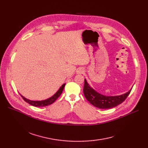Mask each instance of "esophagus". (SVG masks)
I'll return each mask as SVG.
<instances>
[{"instance_id":"34e87169","label":"esophagus","mask_w":148,"mask_h":148,"mask_svg":"<svg viewBox=\"0 0 148 148\" xmlns=\"http://www.w3.org/2000/svg\"><path fill=\"white\" fill-rule=\"evenodd\" d=\"M84 70L82 68H79L77 70V73L78 74H84Z\"/></svg>"}]
</instances>
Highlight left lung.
I'll list each match as a JSON object with an SVG mask.
<instances>
[{
    "instance_id": "left-lung-1",
    "label": "left lung",
    "mask_w": 148,
    "mask_h": 148,
    "mask_svg": "<svg viewBox=\"0 0 148 148\" xmlns=\"http://www.w3.org/2000/svg\"><path fill=\"white\" fill-rule=\"evenodd\" d=\"M132 89L121 95L106 96L93 89L84 79L83 93L88 101L94 106L101 109H107L116 107L123 103L127 98Z\"/></svg>"
}]
</instances>
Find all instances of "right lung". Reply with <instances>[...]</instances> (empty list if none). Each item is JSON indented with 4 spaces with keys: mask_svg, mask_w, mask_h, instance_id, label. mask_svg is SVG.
I'll use <instances>...</instances> for the list:
<instances>
[{
    "mask_svg": "<svg viewBox=\"0 0 148 148\" xmlns=\"http://www.w3.org/2000/svg\"><path fill=\"white\" fill-rule=\"evenodd\" d=\"M65 83L62 84V86H61V87L59 89V90L53 96H51V97H50V98H49L47 99H44V100H42V101L30 100L29 99L26 98L25 97H24L23 95H21V94H20V95L21 96L23 99H24L26 103H29L30 105H32V106H35V107H45V106H49V105L51 104L52 103H53L60 97V95L62 94V91H63V90H64V88L65 87Z\"/></svg>",
    "mask_w": 148,
    "mask_h": 148,
    "instance_id": "right-lung-1",
    "label": "right lung"
}]
</instances>
